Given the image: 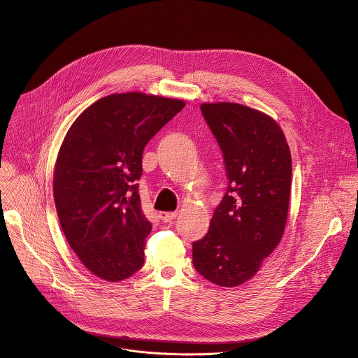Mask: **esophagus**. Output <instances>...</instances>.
Returning <instances> with one entry per match:
<instances>
[{
    "label": "esophagus",
    "mask_w": 358,
    "mask_h": 358,
    "mask_svg": "<svg viewBox=\"0 0 358 358\" xmlns=\"http://www.w3.org/2000/svg\"><path fill=\"white\" fill-rule=\"evenodd\" d=\"M178 216V211H161L159 217L162 222H172Z\"/></svg>",
    "instance_id": "34e87169"
}]
</instances>
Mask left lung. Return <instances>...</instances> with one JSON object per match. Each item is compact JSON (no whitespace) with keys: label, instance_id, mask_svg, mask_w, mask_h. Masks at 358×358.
Returning <instances> with one entry per match:
<instances>
[{"label":"left lung","instance_id":"left-lung-1","mask_svg":"<svg viewBox=\"0 0 358 358\" xmlns=\"http://www.w3.org/2000/svg\"><path fill=\"white\" fill-rule=\"evenodd\" d=\"M200 110L223 151L230 185L208 233L193 243V265L207 280L236 288L255 276L283 236L291 150L279 124L259 110L229 101Z\"/></svg>","mask_w":358,"mask_h":358}]
</instances>
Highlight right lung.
<instances>
[{
	"label": "right lung",
	"instance_id": "right-lung-1",
	"mask_svg": "<svg viewBox=\"0 0 358 358\" xmlns=\"http://www.w3.org/2000/svg\"><path fill=\"white\" fill-rule=\"evenodd\" d=\"M186 103L139 92L106 96L70 125L57 152L53 197L62 231L96 276L120 282L144 264L152 224L136 180L150 139Z\"/></svg>",
	"mask_w": 358,
	"mask_h": 358
}]
</instances>
